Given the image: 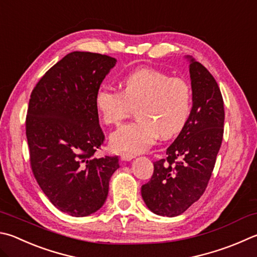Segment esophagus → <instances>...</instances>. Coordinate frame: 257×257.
Segmentation results:
<instances>
[{
  "label": "esophagus",
  "instance_id": "esophagus-1",
  "mask_svg": "<svg viewBox=\"0 0 257 257\" xmlns=\"http://www.w3.org/2000/svg\"><path fill=\"white\" fill-rule=\"evenodd\" d=\"M135 156L132 155V154H121L120 155V160L123 161V162H130L132 160H134Z\"/></svg>",
  "mask_w": 257,
  "mask_h": 257
}]
</instances>
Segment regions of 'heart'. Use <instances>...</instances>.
Returning <instances> with one entry per match:
<instances>
[{"label": "heart", "instance_id": "obj_1", "mask_svg": "<svg viewBox=\"0 0 257 257\" xmlns=\"http://www.w3.org/2000/svg\"><path fill=\"white\" fill-rule=\"evenodd\" d=\"M121 92L102 84L96 88L94 105L106 124H116L135 105L136 119L111 134L110 144L118 152L143 153L156 141L180 134L192 109V92L188 82L170 77L157 69H135L121 78Z\"/></svg>", "mask_w": 257, "mask_h": 257}]
</instances>
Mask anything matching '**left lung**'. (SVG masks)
Listing matches in <instances>:
<instances>
[{"label":"left lung","instance_id":"obj_1","mask_svg":"<svg viewBox=\"0 0 257 257\" xmlns=\"http://www.w3.org/2000/svg\"><path fill=\"white\" fill-rule=\"evenodd\" d=\"M186 58L193 102L190 118L166 149L165 160L154 163L151 181L142 186L147 208L163 217L180 216L203 194L223 136L220 88L202 64Z\"/></svg>","mask_w":257,"mask_h":257}]
</instances>
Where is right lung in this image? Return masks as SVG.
I'll use <instances>...</instances> for the list:
<instances>
[{"label":"right lung","mask_w":257,"mask_h":257,"mask_svg":"<svg viewBox=\"0 0 257 257\" xmlns=\"http://www.w3.org/2000/svg\"><path fill=\"white\" fill-rule=\"evenodd\" d=\"M116 64L106 55L73 51L31 93L26 134L32 172L60 211L86 217L103 206L118 157L92 158L103 144L94 94Z\"/></svg>","instance_id":"right-lung-1"}]
</instances>
